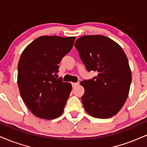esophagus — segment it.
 Returning <instances> with one entry per match:
<instances>
[{
	"label": "esophagus",
	"instance_id": "1",
	"mask_svg": "<svg viewBox=\"0 0 147 147\" xmlns=\"http://www.w3.org/2000/svg\"><path fill=\"white\" fill-rule=\"evenodd\" d=\"M71 84H72V86L74 88V87H76V86H78L79 82H73V83H71Z\"/></svg>",
	"mask_w": 147,
	"mask_h": 147
}]
</instances>
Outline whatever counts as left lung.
Returning <instances> with one entry per match:
<instances>
[{
  "mask_svg": "<svg viewBox=\"0 0 147 147\" xmlns=\"http://www.w3.org/2000/svg\"><path fill=\"white\" fill-rule=\"evenodd\" d=\"M88 71L97 76L80 84L81 97L88 115L108 119L117 115L127 100L131 82L129 62L123 48L110 38L100 35H85L74 44Z\"/></svg>",
  "mask_w": 147,
  "mask_h": 147,
  "instance_id": "obj_1",
  "label": "left lung"
}]
</instances>
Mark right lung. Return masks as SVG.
I'll use <instances>...</instances> for the list:
<instances>
[{
  "label": "right lung",
  "instance_id": "right-lung-1",
  "mask_svg": "<svg viewBox=\"0 0 147 147\" xmlns=\"http://www.w3.org/2000/svg\"><path fill=\"white\" fill-rule=\"evenodd\" d=\"M75 39L41 36L22 53L18 65V88L24 102L36 117L54 119L63 114L72 86L54 76Z\"/></svg>",
  "mask_w": 147,
  "mask_h": 147
}]
</instances>
